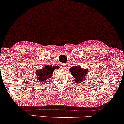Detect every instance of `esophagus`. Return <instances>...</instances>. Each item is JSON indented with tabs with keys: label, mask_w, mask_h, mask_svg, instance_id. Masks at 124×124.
Returning a JSON list of instances; mask_svg holds the SVG:
<instances>
[{
	"label": "esophagus",
	"mask_w": 124,
	"mask_h": 124,
	"mask_svg": "<svg viewBox=\"0 0 124 124\" xmlns=\"http://www.w3.org/2000/svg\"><path fill=\"white\" fill-rule=\"evenodd\" d=\"M61 67L62 69H66V68L67 67V65L66 64H62L61 65Z\"/></svg>",
	"instance_id": "obj_1"
}]
</instances>
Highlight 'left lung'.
Segmentation results:
<instances>
[{
	"instance_id": "8db88e82",
	"label": "left lung",
	"mask_w": 124,
	"mask_h": 124,
	"mask_svg": "<svg viewBox=\"0 0 124 124\" xmlns=\"http://www.w3.org/2000/svg\"><path fill=\"white\" fill-rule=\"evenodd\" d=\"M72 76L75 78L76 83H81L85 80L88 70L82 68L80 66H74L71 67L70 69Z\"/></svg>"
}]
</instances>
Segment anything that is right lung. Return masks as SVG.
Listing matches in <instances>:
<instances>
[{"instance_id": "1", "label": "right lung", "mask_w": 124, "mask_h": 124, "mask_svg": "<svg viewBox=\"0 0 124 124\" xmlns=\"http://www.w3.org/2000/svg\"><path fill=\"white\" fill-rule=\"evenodd\" d=\"M56 68V67L46 65L42 69L36 70V79L38 81L44 83L52 77L53 72Z\"/></svg>"}]
</instances>
